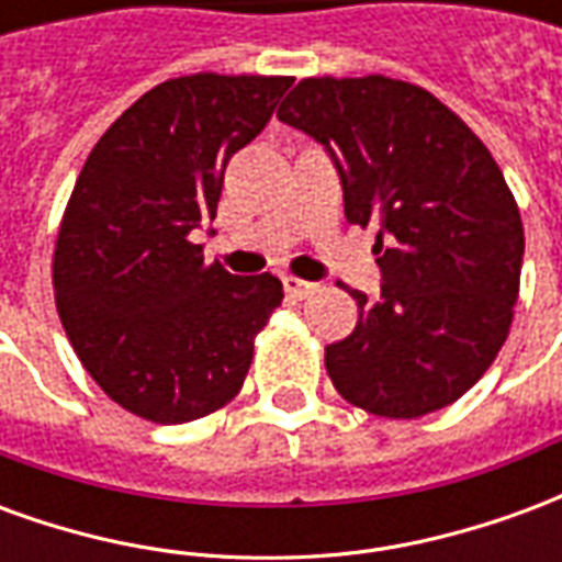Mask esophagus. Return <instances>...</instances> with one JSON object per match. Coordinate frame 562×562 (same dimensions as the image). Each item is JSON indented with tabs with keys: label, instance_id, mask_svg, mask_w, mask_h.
<instances>
[{
	"label": "esophagus",
	"instance_id": "1",
	"mask_svg": "<svg viewBox=\"0 0 562 562\" xmlns=\"http://www.w3.org/2000/svg\"><path fill=\"white\" fill-rule=\"evenodd\" d=\"M282 289H285V294L289 297H294V301H304V297H310V294H316V282H306V280H297V277H285L282 280Z\"/></svg>",
	"mask_w": 562,
	"mask_h": 562
}]
</instances>
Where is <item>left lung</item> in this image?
Segmentation results:
<instances>
[{"mask_svg":"<svg viewBox=\"0 0 562 562\" xmlns=\"http://www.w3.org/2000/svg\"><path fill=\"white\" fill-rule=\"evenodd\" d=\"M318 140L352 225H376L379 297L325 349L334 389L385 418L463 397L494 364L518 301L524 225L494 156L454 111L403 80L306 78L277 111Z\"/></svg>","mask_w":562,"mask_h":562,"instance_id":"8db88e82","label":"left lung"}]
</instances>
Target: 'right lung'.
<instances>
[{
    "label": "right lung",
    "instance_id": "1",
    "mask_svg": "<svg viewBox=\"0 0 562 562\" xmlns=\"http://www.w3.org/2000/svg\"><path fill=\"white\" fill-rule=\"evenodd\" d=\"M294 78L192 75L144 92L92 147L54 252L56 310L102 391L156 424L216 413L282 304L270 273L204 265L225 165L261 135Z\"/></svg>",
    "mask_w": 562,
    "mask_h": 562
}]
</instances>
